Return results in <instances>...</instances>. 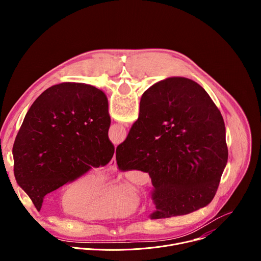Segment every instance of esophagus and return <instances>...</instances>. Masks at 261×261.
<instances>
[{
    "label": "esophagus",
    "mask_w": 261,
    "mask_h": 261,
    "mask_svg": "<svg viewBox=\"0 0 261 261\" xmlns=\"http://www.w3.org/2000/svg\"><path fill=\"white\" fill-rule=\"evenodd\" d=\"M109 168L110 169H117V161H116V155H114V157H113V159L110 160V162H109Z\"/></svg>",
    "instance_id": "obj_1"
}]
</instances>
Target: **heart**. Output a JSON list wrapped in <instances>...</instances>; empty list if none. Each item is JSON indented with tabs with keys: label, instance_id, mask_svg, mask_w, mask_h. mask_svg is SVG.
I'll use <instances>...</instances> for the list:
<instances>
[{
	"label": "heart",
	"instance_id": "b5f03b06",
	"mask_svg": "<svg viewBox=\"0 0 261 261\" xmlns=\"http://www.w3.org/2000/svg\"><path fill=\"white\" fill-rule=\"evenodd\" d=\"M103 179V174L94 170L73 181L61 197L63 210L86 220L125 216L134 206L133 197L121 186H109L100 190Z\"/></svg>",
	"mask_w": 261,
	"mask_h": 261
}]
</instances>
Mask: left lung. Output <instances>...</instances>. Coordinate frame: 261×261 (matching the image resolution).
Returning a JSON list of instances; mask_svg holds the SVG:
<instances>
[{
  "instance_id": "left-lung-1",
  "label": "left lung",
  "mask_w": 261,
  "mask_h": 261,
  "mask_svg": "<svg viewBox=\"0 0 261 261\" xmlns=\"http://www.w3.org/2000/svg\"><path fill=\"white\" fill-rule=\"evenodd\" d=\"M109 126L107 98L93 86L63 83L35 100L12 154L15 179L37 210L46 194L111 160Z\"/></svg>"
}]
</instances>
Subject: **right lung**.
Wrapping results in <instances>:
<instances>
[{"label":"right lung","mask_w":261,"mask_h":261,"mask_svg":"<svg viewBox=\"0 0 261 261\" xmlns=\"http://www.w3.org/2000/svg\"><path fill=\"white\" fill-rule=\"evenodd\" d=\"M220 110L197 83L170 77L146 90L139 117L117 147L120 170L152 179L151 219L187 215L214 198L228 150Z\"/></svg>","instance_id":"1"}]
</instances>
